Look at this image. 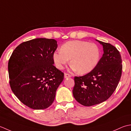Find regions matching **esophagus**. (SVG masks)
Listing matches in <instances>:
<instances>
[{
  "label": "esophagus",
  "mask_w": 131,
  "mask_h": 131,
  "mask_svg": "<svg viewBox=\"0 0 131 131\" xmlns=\"http://www.w3.org/2000/svg\"><path fill=\"white\" fill-rule=\"evenodd\" d=\"M72 76L71 74H68V73H65L64 74V78L67 79V78H69V77H71Z\"/></svg>",
  "instance_id": "1"
}]
</instances>
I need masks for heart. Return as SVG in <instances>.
Listing matches in <instances>:
<instances>
[{
    "mask_svg": "<svg viewBox=\"0 0 131 131\" xmlns=\"http://www.w3.org/2000/svg\"><path fill=\"white\" fill-rule=\"evenodd\" d=\"M101 50L95 43L84 41H71L61 47V50H56L52 54V59L56 67L63 69L71 59V68L80 74H86L93 71L100 62Z\"/></svg>",
    "mask_w": 131,
    "mask_h": 131,
    "instance_id": "obj_1",
    "label": "heart"
}]
</instances>
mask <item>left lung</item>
Instances as JSON below:
<instances>
[{
    "label": "left lung",
    "instance_id": "left-lung-1",
    "mask_svg": "<svg viewBox=\"0 0 131 131\" xmlns=\"http://www.w3.org/2000/svg\"><path fill=\"white\" fill-rule=\"evenodd\" d=\"M95 40L102 45L103 50L98 65L85 75L74 78L73 97L85 106L97 105L110 98L122 75V60L119 51L110 43Z\"/></svg>",
    "mask_w": 131,
    "mask_h": 131
}]
</instances>
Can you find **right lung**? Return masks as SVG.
Here are the masks:
<instances>
[{"label":"right lung","mask_w":131,"mask_h":131,"mask_svg":"<svg viewBox=\"0 0 131 131\" xmlns=\"http://www.w3.org/2000/svg\"><path fill=\"white\" fill-rule=\"evenodd\" d=\"M58 47L54 39L36 38L20 44L8 62L9 84L21 102L34 110L52 105L64 73L53 65Z\"/></svg>","instance_id":"1"}]
</instances>
